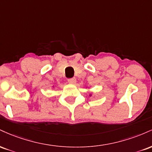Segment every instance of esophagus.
<instances>
[{
	"mask_svg": "<svg viewBox=\"0 0 152 152\" xmlns=\"http://www.w3.org/2000/svg\"><path fill=\"white\" fill-rule=\"evenodd\" d=\"M68 82H69V83H72V84H74V83H76V79L75 78H69V79H68Z\"/></svg>",
	"mask_w": 152,
	"mask_h": 152,
	"instance_id": "obj_1",
	"label": "esophagus"
}]
</instances>
